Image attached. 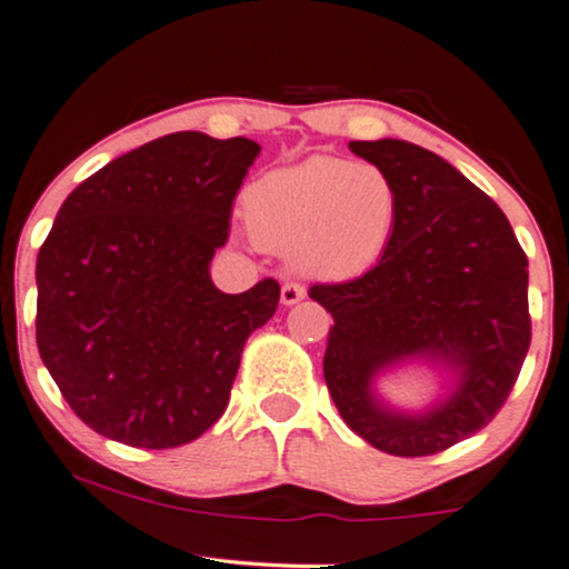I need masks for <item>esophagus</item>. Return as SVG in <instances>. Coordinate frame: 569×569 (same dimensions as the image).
Segmentation results:
<instances>
[{
    "label": "esophagus",
    "instance_id": "esophagus-1",
    "mask_svg": "<svg viewBox=\"0 0 569 569\" xmlns=\"http://www.w3.org/2000/svg\"><path fill=\"white\" fill-rule=\"evenodd\" d=\"M303 296H307V288H303L301 283H283L281 288V303L283 307H293V303H299Z\"/></svg>",
    "mask_w": 569,
    "mask_h": 569
}]
</instances>
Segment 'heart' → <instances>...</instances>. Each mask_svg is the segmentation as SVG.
<instances>
[{
	"label": "heart",
	"mask_w": 569,
	"mask_h": 569,
	"mask_svg": "<svg viewBox=\"0 0 569 569\" xmlns=\"http://www.w3.org/2000/svg\"><path fill=\"white\" fill-rule=\"evenodd\" d=\"M242 213L262 250L288 254L303 276L350 281L387 252L399 190L376 164L315 154L252 180Z\"/></svg>",
	"instance_id": "heart-1"
}]
</instances>
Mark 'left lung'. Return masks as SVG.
I'll return each mask as SVG.
<instances>
[{"label": "left lung", "mask_w": 569, "mask_h": 569, "mask_svg": "<svg viewBox=\"0 0 569 569\" xmlns=\"http://www.w3.org/2000/svg\"><path fill=\"white\" fill-rule=\"evenodd\" d=\"M399 190L395 237L348 283H317L330 311L325 381L348 428L391 456H430L490 422L531 346L528 260L500 206L443 157L399 139L350 141ZM422 360L452 387L420 413L397 411L375 379Z\"/></svg>", "instance_id": "1"}]
</instances>
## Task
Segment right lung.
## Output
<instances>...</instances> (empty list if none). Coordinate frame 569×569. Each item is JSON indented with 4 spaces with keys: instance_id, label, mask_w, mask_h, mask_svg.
I'll use <instances>...</instances> for the list:
<instances>
[{
    "instance_id": "add662e5",
    "label": "right lung",
    "mask_w": 569,
    "mask_h": 569,
    "mask_svg": "<svg viewBox=\"0 0 569 569\" xmlns=\"http://www.w3.org/2000/svg\"><path fill=\"white\" fill-rule=\"evenodd\" d=\"M258 154L244 136H162L56 213L36 262L38 353L94 433L174 448L227 410L244 342L281 299L273 278L223 293L208 273Z\"/></svg>"
}]
</instances>
